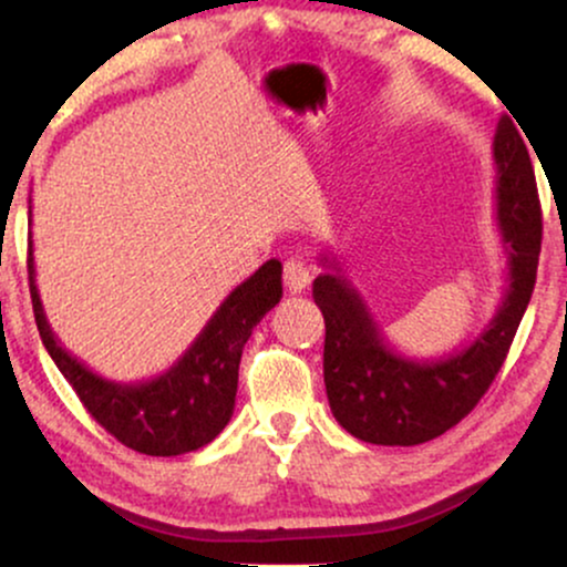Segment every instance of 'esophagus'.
<instances>
[{"label":"esophagus","mask_w":567,"mask_h":567,"mask_svg":"<svg viewBox=\"0 0 567 567\" xmlns=\"http://www.w3.org/2000/svg\"><path fill=\"white\" fill-rule=\"evenodd\" d=\"M282 277H285V288L290 292H303L311 282L309 266H306L301 258H290V261H285Z\"/></svg>","instance_id":"1"}]
</instances>
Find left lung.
<instances>
[{
    "instance_id": "1",
    "label": "left lung",
    "mask_w": 567,
    "mask_h": 567,
    "mask_svg": "<svg viewBox=\"0 0 567 567\" xmlns=\"http://www.w3.org/2000/svg\"><path fill=\"white\" fill-rule=\"evenodd\" d=\"M496 220L509 266V285L496 315L474 341L440 360H415L383 338L365 298L343 277L336 258H322L315 303L324 317V389L336 421L370 445H421L458 424L487 392L528 309L542 252V205L536 175L509 116L493 138Z\"/></svg>"
}]
</instances>
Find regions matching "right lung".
I'll return each instance as SVG.
<instances>
[{"label": "right lung", "mask_w": 567, "mask_h": 567, "mask_svg": "<svg viewBox=\"0 0 567 567\" xmlns=\"http://www.w3.org/2000/svg\"><path fill=\"white\" fill-rule=\"evenodd\" d=\"M29 282L44 349L87 413L133 451L181 455L216 440L231 421L243 349L252 328L282 298V264L271 258L237 285L178 362L162 375L138 383L103 379L61 347L39 298L31 245Z\"/></svg>", "instance_id": "1"}]
</instances>
